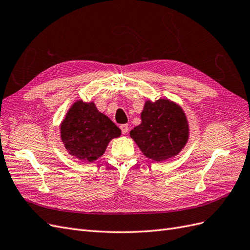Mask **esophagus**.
<instances>
[{"label": "esophagus", "instance_id": "1", "mask_svg": "<svg viewBox=\"0 0 250 250\" xmlns=\"http://www.w3.org/2000/svg\"><path fill=\"white\" fill-rule=\"evenodd\" d=\"M120 128H121V130H122V132H123V133H127V132H128V130H129V128H128V125H127V124L121 125V126H120Z\"/></svg>", "mask_w": 250, "mask_h": 250}]
</instances>
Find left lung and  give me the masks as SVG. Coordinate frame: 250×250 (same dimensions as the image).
I'll return each mask as SVG.
<instances>
[{
  "mask_svg": "<svg viewBox=\"0 0 250 250\" xmlns=\"http://www.w3.org/2000/svg\"><path fill=\"white\" fill-rule=\"evenodd\" d=\"M142 123L130 131L144 155L163 162L177 155L188 140L186 113L168 99L146 101L141 113Z\"/></svg>",
  "mask_w": 250,
  "mask_h": 250,
  "instance_id": "obj_1",
  "label": "left lung"
}]
</instances>
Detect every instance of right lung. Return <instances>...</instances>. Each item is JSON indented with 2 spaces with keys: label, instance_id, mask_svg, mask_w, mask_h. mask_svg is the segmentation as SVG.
I'll return each instance as SVG.
<instances>
[{
  "label": "right lung",
  "instance_id": "obj_1",
  "mask_svg": "<svg viewBox=\"0 0 250 250\" xmlns=\"http://www.w3.org/2000/svg\"><path fill=\"white\" fill-rule=\"evenodd\" d=\"M65 149L81 161L94 162L103 155L108 143L121 135V129L97 109L94 102H75L60 124Z\"/></svg>",
  "mask_w": 250,
  "mask_h": 250
}]
</instances>
